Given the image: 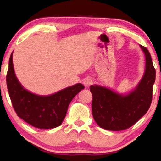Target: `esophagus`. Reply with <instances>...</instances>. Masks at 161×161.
<instances>
[{
	"mask_svg": "<svg viewBox=\"0 0 161 161\" xmlns=\"http://www.w3.org/2000/svg\"><path fill=\"white\" fill-rule=\"evenodd\" d=\"M92 80L91 79H86L84 80V82H83V84H84V86L86 87H88L90 86L92 84Z\"/></svg>",
	"mask_w": 161,
	"mask_h": 161,
	"instance_id": "1",
	"label": "esophagus"
}]
</instances>
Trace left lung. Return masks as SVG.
Segmentation results:
<instances>
[{"label":"left lung","mask_w":161,"mask_h":161,"mask_svg":"<svg viewBox=\"0 0 161 161\" xmlns=\"http://www.w3.org/2000/svg\"><path fill=\"white\" fill-rule=\"evenodd\" d=\"M140 47L145 55V71L133 91L123 95L103 86H90L93 97L92 114L101 128L110 131L128 129L137 123L150 108L156 70L149 51L144 46Z\"/></svg>","instance_id":"8db88e82"}]
</instances>
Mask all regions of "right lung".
I'll list each match as a JSON object with an SVG mask.
<instances>
[{"mask_svg": "<svg viewBox=\"0 0 161 161\" xmlns=\"http://www.w3.org/2000/svg\"><path fill=\"white\" fill-rule=\"evenodd\" d=\"M7 86L11 102L19 117L38 129H53L62 124L69 103L85 87L81 83L51 95H37L27 91L15 75L13 53L9 60Z\"/></svg>", "mask_w": 161, "mask_h": 161, "instance_id": "add662e5", "label": "right lung"}]
</instances>
